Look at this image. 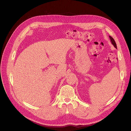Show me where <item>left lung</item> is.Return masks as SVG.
Returning a JSON list of instances; mask_svg holds the SVG:
<instances>
[{"label": "left lung", "instance_id": "left-lung-1", "mask_svg": "<svg viewBox=\"0 0 131 131\" xmlns=\"http://www.w3.org/2000/svg\"><path fill=\"white\" fill-rule=\"evenodd\" d=\"M109 38H110V41H111V42H112V45H113V46L115 47L116 49H117V46H116V42H115V40H114V39L112 37H110V36H109Z\"/></svg>", "mask_w": 131, "mask_h": 131}]
</instances>
